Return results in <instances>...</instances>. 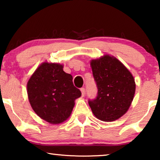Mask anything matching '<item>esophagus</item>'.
Returning <instances> with one entry per match:
<instances>
[{
  "label": "esophagus",
  "instance_id": "34e87169",
  "mask_svg": "<svg viewBox=\"0 0 160 160\" xmlns=\"http://www.w3.org/2000/svg\"><path fill=\"white\" fill-rule=\"evenodd\" d=\"M80 90H81V92H82V95L84 97V94H85V89L84 88V87H82V88L80 89Z\"/></svg>",
  "mask_w": 160,
  "mask_h": 160
}]
</instances>
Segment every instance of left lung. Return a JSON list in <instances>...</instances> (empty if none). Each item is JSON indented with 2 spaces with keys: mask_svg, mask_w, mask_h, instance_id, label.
I'll use <instances>...</instances> for the list:
<instances>
[{
  "mask_svg": "<svg viewBox=\"0 0 160 160\" xmlns=\"http://www.w3.org/2000/svg\"><path fill=\"white\" fill-rule=\"evenodd\" d=\"M91 67L98 87L97 97L88 101L92 111L102 121H115L130 108L135 91L134 78L113 56L92 60Z\"/></svg>",
  "mask_w": 160,
  "mask_h": 160,
  "instance_id": "1",
  "label": "left lung"
}]
</instances>
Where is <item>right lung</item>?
Masks as SVG:
<instances>
[{"mask_svg":"<svg viewBox=\"0 0 160 160\" xmlns=\"http://www.w3.org/2000/svg\"><path fill=\"white\" fill-rule=\"evenodd\" d=\"M27 89L32 108L51 124L66 120L75 105L74 100L82 95L73 85L72 76L57 63H42L28 81Z\"/></svg>","mask_w":160,"mask_h":160,"instance_id":"obj_1","label":"right lung"}]
</instances>
